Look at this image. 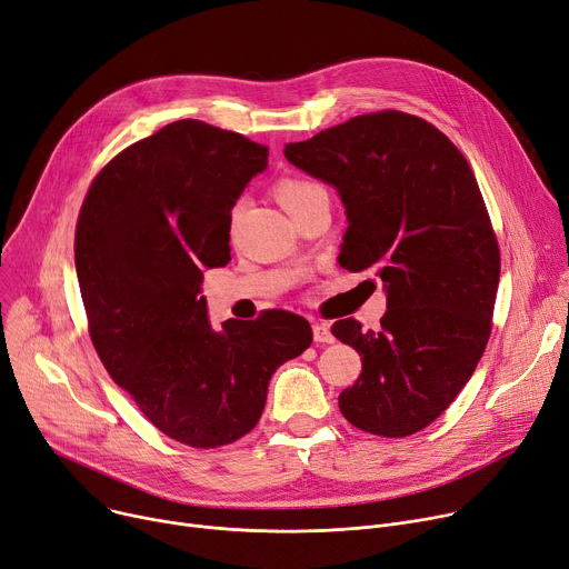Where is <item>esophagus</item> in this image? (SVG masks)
I'll return each mask as SVG.
<instances>
[{
	"instance_id": "esophagus-1",
	"label": "esophagus",
	"mask_w": 569,
	"mask_h": 569,
	"mask_svg": "<svg viewBox=\"0 0 569 569\" xmlns=\"http://www.w3.org/2000/svg\"><path fill=\"white\" fill-rule=\"evenodd\" d=\"M313 341L316 343H335L332 327L327 325V322H316L313 325Z\"/></svg>"
}]
</instances>
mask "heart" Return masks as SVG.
<instances>
[{"instance_id":"1","label":"heart","mask_w":569,"mask_h":569,"mask_svg":"<svg viewBox=\"0 0 569 569\" xmlns=\"http://www.w3.org/2000/svg\"><path fill=\"white\" fill-rule=\"evenodd\" d=\"M318 189H322V187L307 182V179H281V182L277 184V196H279L281 204L288 209Z\"/></svg>"}]
</instances>
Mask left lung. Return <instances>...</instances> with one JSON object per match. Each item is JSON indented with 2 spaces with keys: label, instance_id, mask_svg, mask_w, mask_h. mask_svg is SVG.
Masks as SVG:
<instances>
[{
  "label": "left lung",
  "instance_id": "left-lung-1",
  "mask_svg": "<svg viewBox=\"0 0 569 569\" xmlns=\"http://www.w3.org/2000/svg\"><path fill=\"white\" fill-rule=\"evenodd\" d=\"M286 159L337 189L350 272L382 281L378 330L346 318L332 335L362 355L339 397L346 420L403 438L429 427L472 376L491 335L500 253L475 174L420 117L371 112L288 142Z\"/></svg>",
  "mask_w": 569,
  "mask_h": 569
}]
</instances>
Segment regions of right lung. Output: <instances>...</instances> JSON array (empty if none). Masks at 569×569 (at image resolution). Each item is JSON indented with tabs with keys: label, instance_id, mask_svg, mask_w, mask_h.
<instances>
[{
	"label": "right lung",
	"instance_id": "add662e5",
	"mask_svg": "<svg viewBox=\"0 0 569 569\" xmlns=\"http://www.w3.org/2000/svg\"><path fill=\"white\" fill-rule=\"evenodd\" d=\"M267 147L179 119L117 154L89 189L76 272L110 378L166 436L221 447L260 420L272 373L311 346L288 311L214 330L202 269L230 260V212L267 168Z\"/></svg>",
	"mask_w": 569,
	"mask_h": 569
}]
</instances>
